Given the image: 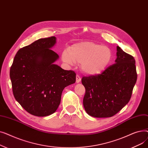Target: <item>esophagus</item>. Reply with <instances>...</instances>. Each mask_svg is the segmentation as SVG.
<instances>
[{
	"label": "esophagus",
	"mask_w": 148,
	"mask_h": 148,
	"mask_svg": "<svg viewBox=\"0 0 148 148\" xmlns=\"http://www.w3.org/2000/svg\"><path fill=\"white\" fill-rule=\"evenodd\" d=\"M81 81V77L79 75H76V82L79 83Z\"/></svg>",
	"instance_id": "esophagus-1"
}]
</instances>
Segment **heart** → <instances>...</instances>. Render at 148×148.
I'll return each instance as SVG.
<instances>
[{
	"mask_svg": "<svg viewBox=\"0 0 148 148\" xmlns=\"http://www.w3.org/2000/svg\"><path fill=\"white\" fill-rule=\"evenodd\" d=\"M63 62L68 65L81 64L82 71L87 75L101 73L110 64L112 53L109 48L93 42H83L71 45L61 53Z\"/></svg>",
	"mask_w": 148,
	"mask_h": 148,
	"instance_id": "1",
	"label": "heart"
}]
</instances>
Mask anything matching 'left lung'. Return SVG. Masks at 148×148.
Returning a JSON list of instances; mask_svg holds the SVG:
<instances>
[{
    "instance_id": "obj_1",
    "label": "left lung",
    "mask_w": 148,
    "mask_h": 148,
    "mask_svg": "<svg viewBox=\"0 0 148 148\" xmlns=\"http://www.w3.org/2000/svg\"><path fill=\"white\" fill-rule=\"evenodd\" d=\"M114 64L100 74L83 77V106L95 118L112 117L128 104L137 81L135 59L117 46Z\"/></svg>"
}]
</instances>
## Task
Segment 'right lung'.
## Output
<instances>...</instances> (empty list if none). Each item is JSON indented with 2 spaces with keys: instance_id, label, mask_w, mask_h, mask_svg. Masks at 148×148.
Listing matches in <instances>:
<instances>
[{
  "instance_id": "add662e5",
  "label": "right lung",
  "mask_w": 148,
  "mask_h": 148,
  "mask_svg": "<svg viewBox=\"0 0 148 148\" xmlns=\"http://www.w3.org/2000/svg\"><path fill=\"white\" fill-rule=\"evenodd\" d=\"M56 38H41L20 49L10 68L12 92L30 114L47 116L55 112L64 88L75 82L76 74L54 64L58 54L51 49Z\"/></svg>"
}]
</instances>
